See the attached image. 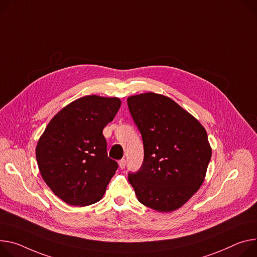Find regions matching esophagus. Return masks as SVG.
Returning <instances> with one entry per match:
<instances>
[{
    "label": "esophagus",
    "mask_w": 257,
    "mask_h": 257,
    "mask_svg": "<svg viewBox=\"0 0 257 257\" xmlns=\"http://www.w3.org/2000/svg\"><path fill=\"white\" fill-rule=\"evenodd\" d=\"M126 163H127V161L125 159H122L119 161V166L121 169H124L126 167Z\"/></svg>",
    "instance_id": "obj_1"
}]
</instances>
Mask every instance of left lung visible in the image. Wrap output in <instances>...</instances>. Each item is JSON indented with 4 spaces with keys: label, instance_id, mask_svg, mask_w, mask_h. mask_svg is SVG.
Masks as SVG:
<instances>
[{
    "label": "left lung",
    "instance_id": "8db88e82",
    "mask_svg": "<svg viewBox=\"0 0 257 257\" xmlns=\"http://www.w3.org/2000/svg\"><path fill=\"white\" fill-rule=\"evenodd\" d=\"M142 133V167L128 174L138 201L160 212L188 202L202 185L211 159L205 128L171 98L154 92L127 99Z\"/></svg>",
    "mask_w": 257,
    "mask_h": 257
}]
</instances>
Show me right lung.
Masks as SVG:
<instances>
[{
  "label": "right lung",
  "instance_id": "1",
  "mask_svg": "<svg viewBox=\"0 0 257 257\" xmlns=\"http://www.w3.org/2000/svg\"><path fill=\"white\" fill-rule=\"evenodd\" d=\"M120 106L118 97H81L58 111L40 137L41 175L66 204L87 206L104 195L118 163L107 157L102 130Z\"/></svg>",
  "mask_w": 257,
  "mask_h": 257
}]
</instances>
